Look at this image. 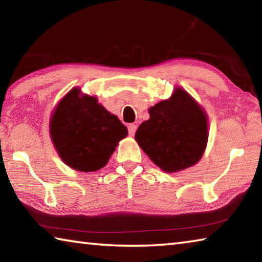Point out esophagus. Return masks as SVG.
Listing matches in <instances>:
<instances>
[{
    "label": "esophagus",
    "mask_w": 262,
    "mask_h": 262,
    "mask_svg": "<svg viewBox=\"0 0 262 262\" xmlns=\"http://www.w3.org/2000/svg\"><path fill=\"white\" fill-rule=\"evenodd\" d=\"M136 125H134V123H130L129 126H128V133H129V135L130 136H133L135 134V132H136Z\"/></svg>",
    "instance_id": "34e87169"
}]
</instances>
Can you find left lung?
<instances>
[{
	"instance_id": "obj_1",
	"label": "left lung",
	"mask_w": 262,
	"mask_h": 262,
	"mask_svg": "<svg viewBox=\"0 0 262 262\" xmlns=\"http://www.w3.org/2000/svg\"><path fill=\"white\" fill-rule=\"evenodd\" d=\"M149 114L135 140L163 171L184 170L202 157L208 141L207 117L187 92L177 88L170 99L150 107Z\"/></svg>"
}]
</instances>
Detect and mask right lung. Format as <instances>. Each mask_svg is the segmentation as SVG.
<instances>
[{
	"label": "right lung",
	"instance_id": "obj_1",
	"mask_svg": "<svg viewBox=\"0 0 262 262\" xmlns=\"http://www.w3.org/2000/svg\"><path fill=\"white\" fill-rule=\"evenodd\" d=\"M73 89L56 106L51 119V137L68 166L82 172L104 167L127 127L97 103L96 97H79Z\"/></svg>",
	"mask_w": 262,
	"mask_h": 262
}]
</instances>
